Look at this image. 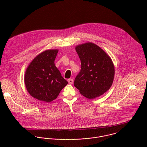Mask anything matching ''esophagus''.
<instances>
[{"mask_svg": "<svg viewBox=\"0 0 147 147\" xmlns=\"http://www.w3.org/2000/svg\"><path fill=\"white\" fill-rule=\"evenodd\" d=\"M68 82L70 84H72L73 83V78H70V79H68Z\"/></svg>", "mask_w": 147, "mask_h": 147, "instance_id": "34e87169", "label": "esophagus"}]
</instances>
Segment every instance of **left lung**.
I'll return each instance as SVG.
<instances>
[{"mask_svg":"<svg viewBox=\"0 0 147 147\" xmlns=\"http://www.w3.org/2000/svg\"><path fill=\"white\" fill-rule=\"evenodd\" d=\"M81 69L74 86L88 99H94L109 90L115 77V67L110 56L92 42L76 47Z\"/></svg>","mask_w":147,"mask_h":147,"instance_id":"8db88e82","label":"left lung"}]
</instances>
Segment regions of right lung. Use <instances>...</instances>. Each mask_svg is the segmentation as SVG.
Here are the masks:
<instances>
[{"label":"right lung","mask_w":147,"mask_h":147,"mask_svg":"<svg viewBox=\"0 0 147 147\" xmlns=\"http://www.w3.org/2000/svg\"><path fill=\"white\" fill-rule=\"evenodd\" d=\"M58 49H49L37 55L26 69L24 82L28 93L39 100L55 99L68 84L55 65Z\"/></svg>","instance_id":"1"}]
</instances>
